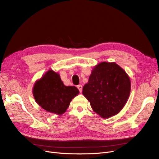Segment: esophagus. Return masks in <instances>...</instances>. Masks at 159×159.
I'll return each instance as SVG.
<instances>
[{
	"instance_id": "obj_1",
	"label": "esophagus",
	"mask_w": 159,
	"mask_h": 159,
	"mask_svg": "<svg viewBox=\"0 0 159 159\" xmlns=\"http://www.w3.org/2000/svg\"><path fill=\"white\" fill-rule=\"evenodd\" d=\"M78 89H79L80 92L81 93V91H82V85H78Z\"/></svg>"
}]
</instances>
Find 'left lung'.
Listing matches in <instances>:
<instances>
[{"label":"left lung","instance_id":"obj_1","mask_svg":"<svg viewBox=\"0 0 159 159\" xmlns=\"http://www.w3.org/2000/svg\"><path fill=\"white\" fill-rule=\"evenodd\" d=\"M130 92L131 81L125 71L115 62L103 61L93 68L82 93L96 113L109 118L123 108Z\"/></svg>","mask_w":159,"mask_h":159}]
</instances>
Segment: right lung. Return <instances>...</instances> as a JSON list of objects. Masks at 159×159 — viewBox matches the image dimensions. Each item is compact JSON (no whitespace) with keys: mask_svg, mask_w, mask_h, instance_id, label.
Instances as JSON below:
<instances>
[{"mask_svg":"<svg viewBox=\"0 0 159 159\" xmlns=\"http://www.w3.org/2000/svg\"><path fill=\"white\" fill-rule=\"evenodd\" d=\"M32 92L36 102L43 109L62 115L80 91L75 86H66L60 75L50 70L36 81Z\"/></svg>","mask_w":159,"mask_h":159,"instance_id":"right-lung-1","label":"right lung"}]
</instances>
